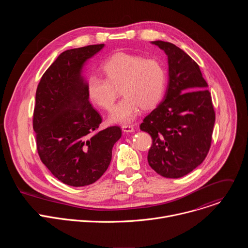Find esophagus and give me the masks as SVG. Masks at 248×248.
Here are the masks:
<instances>
[{
    "instance_id": "obj_1",
    "label": "esophagus",
    "mask_w": 248,
    "mask_h": 248,
    "mask_svg": "<svg viewBox=\"0 0 248 248\" xmlns=\"http://www.w3.org/2000/svg\"><path fill=\"white\" fill-rule=\"evenodd\" d=\"M122 129H123L124 132H126V133L134 131L133 125H126V124H125V125H123V126H122Z\"/></svg>"
}]
</instances>
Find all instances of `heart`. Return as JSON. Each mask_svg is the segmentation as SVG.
<instances>
[{"label":"heart","mask_w":248,"mask_h":248,"mask_svg":"<svg viewBox=\"0 0 248 248\" xmlns=\"http://www.w3.org/2000/svg\"><path fill=\"white\" fill-rule=\"evenodd\" d=\"M102 69L107 79L91 75L87 79V93L94 104L109 111L113 108L121 87L124 98L110 114L113 123L132 122L141 108L153 107L163 95L165 70L156 60L119 53L106 61Z\"/></svg>","instance_id":"b5f03b06"}]
</instances>
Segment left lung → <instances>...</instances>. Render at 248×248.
<instances>
[{
	"instance_id": "8db88e82",
	"label": "left lung",
	"mask_w": 248,
	"mask_h": 248,
	"mask_svg": "<svg viewBox=\"0 0 248 248\" xmlns=\"http://www.w3.org/2000/svg\"><path fill=\"white\" fill-rule=\"evenodd\" d=\"M168 56L169 81L165 96L140 129L152 137L149 166L164 178L179 179L206 158L215 124L208 84L199 65L170 42L152 41Z\"/></svg>"
}]
</instances>
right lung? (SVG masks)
<instances>
[{
  "label": "right lung",
  "instance_id": "obj_1",
  "mask_svg": "<svg viewBox=\"0 0 248 248\" xmlns=\"http://www.w3.org/2000/svg\"><path fill=\"white\" fill-rule=\"evenodd\" d=\"M104 46L62 52L36 90L33 129L39 157L55 178L70 186L98 181L107 170L114 144L122 136L119 126L98 129L102 118L89 102L82 76L86 62Z\"/></svg>",
  "mask_w": 248,
  "mask_h": 248
}]
</instances>
